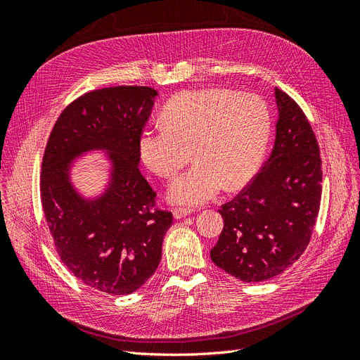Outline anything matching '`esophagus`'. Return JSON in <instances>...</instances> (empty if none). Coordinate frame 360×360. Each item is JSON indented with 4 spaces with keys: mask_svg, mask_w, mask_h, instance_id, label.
Masks as SVG:
<instances>
[{
    "mask_svg": "<svg viewBox=\"0 0 360 360\" xmlns=\"http://www.w3.org/2000/svg\"><path fill=\"white\" fill-rule=\"evenodd\" d=\"M193 210H191V209H174V212H172V214H174V217H176V219H181V217H186V216H189L191 213H192Z\"/></svg>",
    "mask_w": 360,
    "mask_h": 360,
    "instance_id": "esophagus-1",
    "label": "esophagus"
}]
</instances>
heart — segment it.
Returning a JSON list of instances; mask_svg holds the SVG:
<instances>
[{
  "label": "heart",
  "instance_id": "obj_1",
  "mask_svg": "<svg viewBox=\"0 0 360 360\" xmlns=\"http://www.w3.org/2000/svg\"><path fill=\"white\" fill-rule=\"evenodd\" d=\"M165 123L147 126L138 139L144 165L171 179L191 158L193 165L172 181L168 200L201 205L225 186L242 189L255 177L269 136L267 105L252 93L225 89L184 91L163 110Z\"/></svg>",
  "mask_w": 360,
  "mask_h": 360
}]
</instances>
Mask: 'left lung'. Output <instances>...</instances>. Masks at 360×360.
Returning <instances> with one entry per match:
<instances>
[{
    "instance_id": "left-lung-1",
    "label": "left lung",
    "mask_w": 360,
    "mask_h": 360,
    "mask_svg": "<svg viewBox=\"0 0 360 360\" xmlns=\"http://www.w3.org/2000/svg\"><path fill=\"white\" fill-rule=\"evenodd\" d=\"M274 150L240 195L222 205L224 230L212 261L243 282H261L287 270L307 249L321 200L317 139L299 105L275 89Z\"/></svg>"
}]
</instances>
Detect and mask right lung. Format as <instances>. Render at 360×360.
I'll return each instance as SVG.
<instances>
[{
  "instance_id": "right-lung-1",
  "label": "right lung",
  "mask_w": 360,
  "mask_h": 360,
  "mask_svg": "<svg viewBox=\"0 0 360 360\" xmlns=\"http://www.w3.org/2000/svg\"><path fill=\"white\" fill-rule=\"evenodd\" d=\"M150 86H111L81 96L58 117L41 163L40 193L58 255L82 284L130 294L155 274L171 212L153 210L156 193L139 171L138 139L153 111ZM103 153L107 180L86 195L72 181L75 163Z\"/></svg>"
}]
</instances>
